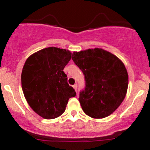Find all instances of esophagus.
<instances>
[{"label": "esophagus", "instance_id": "obj_1", "mask_svg": "<svg viewBox=\"0 0 150 150\" xmlns=\"http://www.w3.org/2000/svg\"><path fill=\"white\" fill-rule=\"evenodd\" d=\"M73 88H74V89H75V91L78 92V85L75 84L73 86Z\"/></svg>", "mask_w": 150, "mask_h": 150}]
</instances>
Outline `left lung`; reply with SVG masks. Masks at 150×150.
<instances>
[{"instance_id":"8db88e82","label":"left lung","mask_w":150,"mask_h":150,"mask_svg":"<svg viewBox=\"0 0 150 150\" xmlns=\"http://www.w3.org/2000/svg\"><path fill=\"white\" fill-rule=\"evenodd\" d=\"M72 60L83 73L86 87L79 102L86 115L104 118L114 112L126 95L128 75L120 59L102 48L72 53Z\"/></svg>"}]
</instances>
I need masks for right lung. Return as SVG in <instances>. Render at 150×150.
Instances as JSON below:
<instances>
[{"label": "right lung", "mask_w": 150, "mask_h": 150, "mask_svg": "<svg viewBox=\"0 0 150 150\" xmlns=\"http://www.w3.org/2000/svg\"><path fill=\"white\" fill-rule=\"evenodd\" d=\"M71 55L68 50L48 47L32 54L25 62L21 75L22 91L30 107L43 118L62 115L69 98L76 95L63 71Z\"/></svg>", "instance_id": "right-lung-1"}]
</instances>
